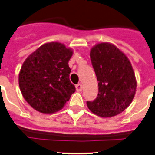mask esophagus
<instances>
[{"instance_id": "obj_1", "label": "esophagus", "mask_w": 155, "mask_h": 155, "mask_svg": "<svg viewBox=\"0 0 155 155\" xmlns=\"http://www.w3.org/2000/svg\"><path fill=\"white\" fill-rule=\"evenodd\" d=\"M75 88H76V91H80L83 89V85L81 84H78L75 85Z\"/></svg>"}]
</instances>
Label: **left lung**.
Wrapping results in <instances>:
<instances>
[{"instance_id":"obj_1","label":"left lung","mask_w":155,"mask_h":155,"mask_svg":"<svg viewBox=\"0 0 155 155\" xmlns=\"http://www.w3.org/2000/svg\"><path fill=\"white\" fill-rule=\"evenodd\" d=\"M90 57L99 81V93L87 105L100 117L115 116L128 107L135 95L137 83L131 64L125 54L109 43L95 45Z\"/></svg>"}]
</instances>
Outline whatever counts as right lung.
<instances>
[{"instance_id":"add662e5","label":"right lung","mask_w":155,"mask_h":155,"mask_svg":"<svg viewBox=\"0 0 155 155\" xmlns=\"http://www.w3.org/2000/svg\"><path fill=\"white\" fill-rule=\"evenodd\" d=\"M72 53L61 43H47L24 62L19 73L20 89L28 104L39 112L60 110L75 91L69 79Z\"/></svg>"}]
</instances>
